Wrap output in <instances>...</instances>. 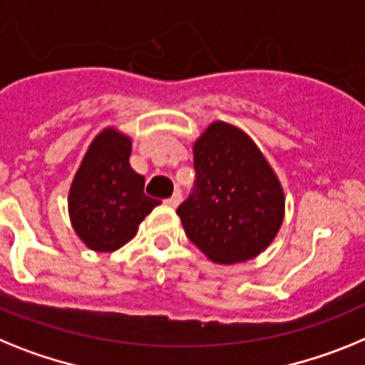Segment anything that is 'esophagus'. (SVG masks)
Listing matches in <instances>:
<instances>
[{
    "label": "esophagus",
    "mask_w": 365,
    "mask_h": 365,
    "mask_svg": "<svg viewBox=\"0 0 365 365\" xmlns=\"http://www.w3.org/2000/svg\"><path fill=\"white\" fill-rule=\"evenodd\" d=\"M180 202H182V192H180V191H176V192H174L173 196H170L169 200L165 202V204L169 205V207H178V205H180Z\"/></svg>",
    "instance_id": "esophagus-1"
}]
</instances>
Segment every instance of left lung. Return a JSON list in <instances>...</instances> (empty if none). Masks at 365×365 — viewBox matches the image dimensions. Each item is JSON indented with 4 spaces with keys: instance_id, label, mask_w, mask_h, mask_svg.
I'll use <instances>...</instances> for the list:
<instances>
[{
    "instance_id": "1",
    "label": "left lung",
    "mask_w": 365,
    "mask_h": 365,
    "mask_svg": "<svg viewBox=\"0 0 365 365\" xmlns=\"http://www.w3.org/2000/svg\"><path fill=\"white\" fill-rule=\"evenodd\" d=\"M192 154L196 191L176 211L187 237L217 264L261 255L281 230L287 200L261 148L239 126L213 121Z\"/></svg>"
}]
</instances>
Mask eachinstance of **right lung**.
<instances>
[{
    "label": "right lung",
    "mask_w": 365,
    "mask_h": 365,
    "mask_svg": "<svg viewBox=\"0 0 365 365\" xmlns=\"http://www.w3.org/2000/svg\"><path fill=\"white\" fill-rule=\"evenodd\" d=\"M132 138L115 126L95 135L73 176L68 213L78 239L93 252H115L160 205L143 192L145 178L130 167Z\"/></svg>",
    "instance_id": "add662e5"
}]
</instances>
